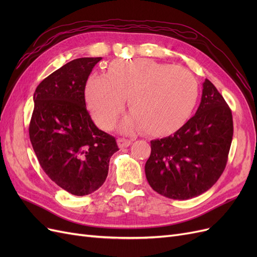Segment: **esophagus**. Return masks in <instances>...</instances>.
Listing matches in <instances>:
<instances>
[{
	"label": "esophagus",
	"mask_w": 257,
	"mask_h": 257,
	"mask_svg": "<svg viewBox=\"0 0 257 257\" xmlns=\"http://www.w3.org/2000/svg\"><path fill=\"white\" fill-rule=\"evenodd\" d=\"M132 144V141L130 139H125V138H119L118 139V145L120 148H126Z\"/></svg>",
	"instance_id": "34e87169"
}]
</instances>
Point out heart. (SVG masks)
Wrapping results in <instances>:
<instances>
[{"instance_id":"obj_1","label":"heart","mask_w":257,"mask_h":257,"mask_svg":"<svg viewBox=\"0 0 257 257\" xmlns=\"http://www.w3.org/2000/svg\"><path fill=\"white\" fill-rule=\"evenodd\" d=\"M198 82L189 69L150 59L116 60L108 75H93L85 98L100 127H114L124 110L125 96L132 113L123 122L125 131L146 130L166 135L182 126L198 99Z\"/></svg>"}]
</instances>
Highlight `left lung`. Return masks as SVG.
I'll list each match as a JSON object with an SVG mask.
<instances>
[{
    "label": "left lung",
    "instance_id": "obj_1",
    "mask_svg": "<svg viewBox=\"0 0 257 257\" xmlns=\"http://www.w3.org/2000/svg\"><path fill=\"white\" fill-rule=\"evenodd\" d=\"M232 133L231 110L206 79L196 113L174 135L151 141V154L145 165L148 182L172 199H190L205 193L224 172Z\"/></svg>",
    "mask_w": 257,
    "mask_h": 257
}]
</instances>
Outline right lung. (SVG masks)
<instances>
[{
  "label": "right lung",
  "mask_w": 257,
  "mask_h": 257,
  "mask_svg": "<svg viewBox=\"0 0 257 257\" xmlns=\"http://www.w3.org/2000/svg\"><path fill=\"white\" fill-rule=\"evenodd\" d=\"M102 58L68 62L45 78L34 93L29 135L40 165L60 188L76 196L105 182L115 138L100 131L85 107L84 89Z\"/></svg>",
  "instance_id": "1"
}]
</instances>
